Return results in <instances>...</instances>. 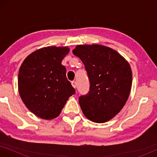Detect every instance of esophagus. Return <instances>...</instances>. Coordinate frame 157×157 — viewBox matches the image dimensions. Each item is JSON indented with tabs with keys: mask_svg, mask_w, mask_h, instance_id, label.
I'll return each mask as SVG.
<instances>
[{
	"mask_svg": "<svg viewBox=\"0 0 157 157\" xmlns=\"http://www.w3.org/2000/svg\"><path fill=\"white\" fill-rule=\"evenodd\" d=\"M71 84H72V86L74 87V88H76V86H77V83H76V81H72L71 82Z\"/></svg>",
	"mask_w": 157,
	"mask_h": 157,
	"instance_id": "34e87169",
	"label": "esophagus"
}]
</instances>
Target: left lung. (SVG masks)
Returning a JSON list of instances; mask_svg holds the SVG:
<instances>
[{"instance_id": "8db88e82", "label": "left lung", "mask_w": 157, "mask_h": 157, "mask_svg": "<svg viewBox=\"0 0 157 157\" xmlns=\"http://www.w3.org/2000/svg\"><path fill=\"white\" fill-rule=\"evenodd\" d=\"M73 53L84 64L89 93L79 97L85 117L96 123L109 121L121 110L130 94L129 63L113 49L98 44L78 45Z\"/></svg>"}]
</instances>
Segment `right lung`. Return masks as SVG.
<instances>
[{"label":"right lung","instance_id":"right-lung-1","mask_svg":"<svg viewBox=\"0 0 157 157\" xmlns=\"http://www.w3.org/2000/svg\"><path fill=\"white\" fill-rule=\"evenodd\" d=\"M68 47L48 46L25 58L18 74V91L25 106L37 117L53 119L60 114L74 88L66 78L62 60Z\"/></svg>","mask_w":157,"mask_h":157}]
</instances>
